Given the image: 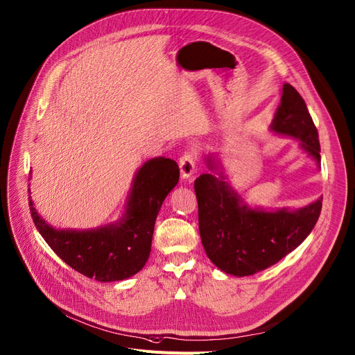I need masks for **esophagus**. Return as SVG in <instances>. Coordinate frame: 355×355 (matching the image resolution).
Returning <instances> with one entry per match:
<instances>
[{
    "label": "esophagus",
    "instance_id": "obj_1",
    "mask_svg": "<svg viewBox=\"0 0 355 355\" xmlns=\"http://www.w3.org/2000/svg\"><path fill=\"white\" fill-rule=\"evenodd\" d=\"M196 160H198L196 150H187L180 156L179 168H180V175L183 179L191 178L195 173Z\"/></svg>",
    "mask_w": 355,
    "mask_h": 355
}]
</instances>
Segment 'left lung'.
<instances>
[{"label":"left lung","mask_w":355,"mask_h":355,"mask_svg":"<svg viewBox=\"0 0 355 355\" xmlns=\"http://www.w3.org/2000/svg\"><path fill=\"white\" fill-rule=\"evenodd\" d=\"M270 129L298 137L320 163L318 130L304 98L288 83ZM223 179L203 173L195 180V192L202 245L207 258L226 274L248 277L272 266L302 243L320 218L322 198L294 212L251 209L241 205Z\"/></svg>","instance_id":"1"}]
</instances>
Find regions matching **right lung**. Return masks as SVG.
<instances>
[{
  "label": "right lung",
  "instance_id": "1",
  "mask_svg": "<svg viewBox=\"0 0 355 355\" xmlns=\"http://www.w3.org/2000/svg\"><path fill=\"white\" fill-rule=\"evenodd\" d=\"M178 180L175 160L156 157L146 162L133 180L124 218L90 231L53 229L37 215L33 200L30 212L41 236L77 272L100 282L121 281L137 274L148 262L160 206Z\"/></svg>",
  "mask_w": 355,
  "mask_h": 355
}]
</instances>
